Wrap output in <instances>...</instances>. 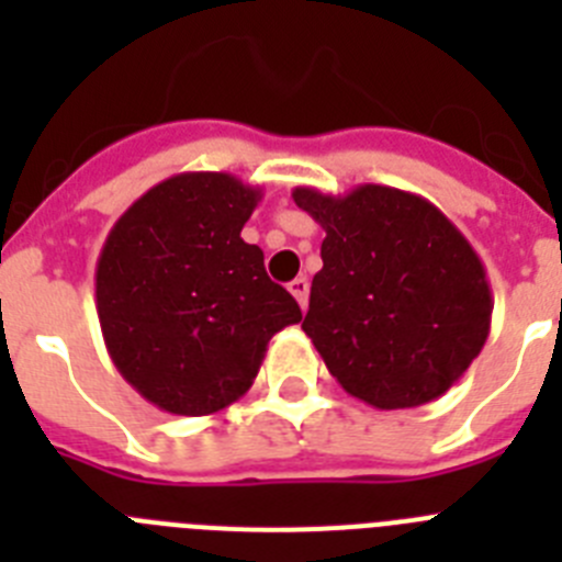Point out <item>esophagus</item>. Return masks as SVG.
<instances>
[{
  "label": "esophagus",
  "instance_id": "34e87169",
  "mask_svg": "<svg viewBox=\"0 0 562 562\" xmlns=\"http://www.w3.org/2000/svg\"><path fill=\"white\" fill-rule=\"evenodd\" d=\"M290 292L295 295L301 310H306V304H310V281L306 278H295V281H290Z\"/></svg>",
  "mask_w": 562,
  "mask_h": 562
}]
</instances>
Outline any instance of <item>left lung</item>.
I'll list each match as a JSON object with an SVG mask.
<instances>
[{
  "label": "left lung",
  "mask_w": 562,
  "mask_h": 562,
  "mask_svg": "<svg viewBox=\"0 0 562 562\" xmlns=\"http://www.w3.org/2000/svg\"><path fill=\"white\" fill-rule=\"evenodd\" d=\"M326 231L301 329L342 391L380 411L419 408L484 349L493 290L464 233L416 193L357 186L346 196L295 188Z\"/></svg>",
  "instance_id": "8db88e82"
}]
</instances>
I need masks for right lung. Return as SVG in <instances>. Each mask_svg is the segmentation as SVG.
Masks as SVG:
<instances>
[{"instance_id":"obj_1","label":"right lung","mask_w":562,"mask_h":562,"mask_svg":"<svg viewBox=\"0 0 562 562\" xmlns=\"http://www.w3.org/2000/svg\"><path fill=\"white\" fill-rule=\"evenodd\" d=\"M261 191L225 171L148 188L109 231L95 306L114 369L143 400L207 416L250 391L267 342L301 321L241 227Z\"/></svg>"}]
</instances>
